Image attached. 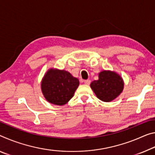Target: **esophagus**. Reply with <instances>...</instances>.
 <instances>
[{"mask_svg": "<svg viewBox=\"0 0 155 155\" xmlns=\"http://www.w3.org/2000/svg\"><path fill=\"white\" fill-rule=\"evenodd\" d=\"M90 82H91V81L90 79H87V80L83 81V83H84L85 85H90Z\"/></svg>", "mask_w": 155, "mask_h": 155, "instance_id": "obj_1", "label": "esophagus"}]
</instances>
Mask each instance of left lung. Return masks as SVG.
<instances>
[{
	"label": "left lung",
	"mask_w": 155,
	"mask_h": 155,
	"mask_svg": "<svg viewBox=\"0 0 155 155\" xmlns=\"http://www.w3.org/2000/svg\"><path fill=\"white\" fill-rule=\"evenodd\" d=\"M124 83L122 78L115 72L104 70L99 74V79L93 81L90 87L100 100L110 102L122 92Z\"/></svg>",
	"instance_id": "left-lung-1"
}]
</instances>
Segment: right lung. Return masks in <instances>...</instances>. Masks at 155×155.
I'll return each mask as SVG.
<instances>
[{
  "label": "right lung",
  "instance_id": "1",
  "mask_svg": "<svg viewBox=\"0 0 155 155\" xmlns=\"http://www.w3.org/2000/svg\"><path fill=\"white\" fill-rule=\"evenodd\" d=\"M79 85L78 78L70 72L51 68L41 81V90L45 99L50 104L63 105L73 97Z\"/></svg>",
  "mask_w": 155,
  "mask_h": 155
}]
</instances>
